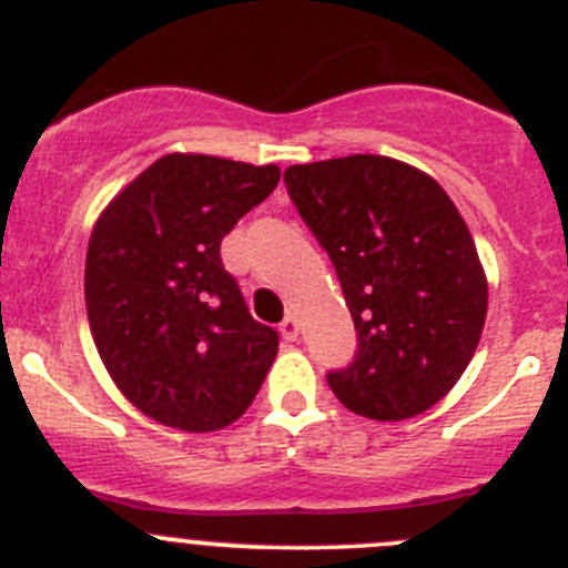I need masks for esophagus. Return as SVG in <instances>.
Segmentation results:
<instances>
[{"instance_id":"1","label":"esophagus","mask_w":568,"mask_h":568,"mask_svg":"<svg viewBox=\"0 0 568 568\" xmlns=\"http://www.w3.org/2000/svg\"><path fill=\"white\" fill-rule=\"evenodd\" d=\"M280 335H283L285 341H296V335H300V321L294 316H285L283 324H280Z\"/></svg>"}]
</instances>
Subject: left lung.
<instances>
[{
  "instance_id": "left-lung-1",
  "label": "left lung",
  "mask_w": 568,
  "mask_h": 568,
  "mask_svg": "<svg viewBox=\"0 0 568 568\" xmlns=\"http://www.w3.org/2000/svg\"><path fill=\"white\" fill-rule=\"evenodd\" d=\"M283 181L357 329L352 363L326 385L371 420L432 409L473 359L489 300L454 200L432 175L371 153L294 164Z\"/></svg>"
}]
</instances>
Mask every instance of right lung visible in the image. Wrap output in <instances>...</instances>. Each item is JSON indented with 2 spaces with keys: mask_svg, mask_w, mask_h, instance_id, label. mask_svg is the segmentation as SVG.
Returning a JSON list of instances; mask_svg holds the SVG:
<instances>
[{
  "mask_svg": "<svg viewBox=\"0 0 568 568\" xmlns=\"http://www.w3.org/2000/svg\"><path fill=\"white\" fill-rule=\"evenodd\" d=\"M277 181L274 164L170 153L95 222L84 263L90 332L114 385L151 420L216 432L261 390L280 335L250 316L220 247Z\"/></svg>",
  "mask_w": 568,
  "mask_h": 568,
  "instance_id": "1",
  "label": "right lung"
}]
</instances>
